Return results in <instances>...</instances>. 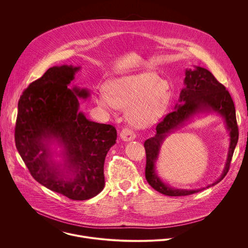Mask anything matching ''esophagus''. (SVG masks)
Masks as SVG:
<instances>
[{
	"instance_id": "1",
	"label": "esophagus",
	"mask_w": 248,
	"mask_h": 248,
	"mask_svg": "<svg viewBox=\"0 0 248 248\" xmlns=\"http://www.w3.org/2000/svg\"><path fill=\"white\" fill-rule=\"evenodd\" d=\"M121 137L124 141H130L136 137L135 132L130 128H124L121 132Z\"/></svg>"
}]
</instances>
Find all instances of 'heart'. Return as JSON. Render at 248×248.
I'll return each mask as SVG.
<instances>
[{
  "mask_svg": "<svg viewBox=\"0 0 248 248\" xmlns=\"http://www.w3.org/2000/svg\"><path fill=\"white\" fill-rule=\"evenodd\" d=\"M170 102L167 83L157 74L144 72L115 78L98 94V103L108 111L126 109L127 120L134 125L148 126L165 114Z\"/></svg>",
  "mask_w": 248,
  "mask_h": 248,
  "instance_id": "1",
  "label": "heart"
}]
</instances>
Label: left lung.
I'll return each mask as SVG.
<instances>
[{"label": "left lung", "instance_id": "8db88e82", "mask_svg": "<svg viewBox=\"0 0 248 248\" xmlns=\"http://www.w3.org/2000/svg\"><path fill=\"white\" fill-rule=\"evenodd\" d=\"M186 87L181 91L180 104L175 105L173 112L169 113L156 126L155 136L144 142L146 152L145 178L148 184L158 192L168 196H185L199 192V189H175L164 184L155 171V163L158 160L161 145L169 133L182 126L194 115L201 112H215L225 120L230 134V147L224 171L220 179L206 186V188L219 184L227 174L234 148L238 140V127L235 118L233 101L226 89L208 69L195 66L194 69L186 70Z\"/></svg>", "mask_w": 248, "mask_h": 248}]
</instances>
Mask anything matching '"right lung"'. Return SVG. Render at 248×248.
<instances>
[{
  "mask_svg": "<svg viewBox=\"0 0 248 248\" xmlns=\"http://www.w3.org/2000/svg\"><path fill=\"white\" fill-rule=\"evenodd\" d=\"M80 66L50 67L22 92L15 128L16 149L35 181L73 200H87L105 186L104 162L116 143L117 129L79 112L87 89H70ZM63 147L62 164L51 159L50 145Z\"/></svg>",
  "mask_w": 248,
  "mask_h": 248,
  "instance_id": "add662e5",
  "label": "right lung"
}]
</instances>
